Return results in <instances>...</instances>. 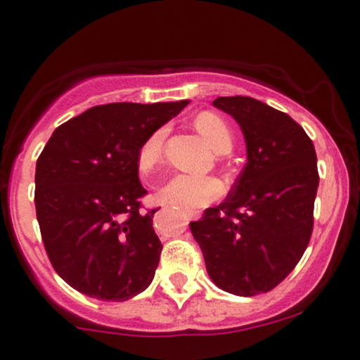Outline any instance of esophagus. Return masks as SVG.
Here are the masks:
<instances>
[{
    "label": "esophagus",
    "instance_id": "1",
    "mask_svg": "<svg viewBox=\"0 0 360 360\" xmlns=\"http://www.w3.org/2000/svg\"><path fill=\"white\" fill-rule=\"evenodd\" d=\"M186 214H188V218H190V219L200 218V212H198V211H186Z\"/></svg>",
    "mask_w": 360,
    "mask_h": 360
}]
</instances>
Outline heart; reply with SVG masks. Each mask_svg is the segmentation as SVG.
<instances>
[{
    "label": "heart",
    "mask_w": 360,
    "mask_h": 360,
    "mask_svg": "<svg viewBox=\"0 0 360 360\" xmlns=\"http://www.w3.org/2000/svg\"><path fill=\"white\" fill-rule=\"evenodd\" d=\"M198 134L209 142L212 149L219 155H225L232 149L233 135L226 121L214 112H200L193 121ZM163 139L165 131L156 130L144 139L137 151V169L142 176H149L162 162ZM223 184L211 176H188L179 174L172 177L165 186L160 190V198L165 204L176 205L183 209H198L211 204L212 200L221 197Z\"/></svg>",
    "instance_id": "b5f03b06"
}]
</instances>
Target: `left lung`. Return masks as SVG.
<instances>
[{"mask_svg": "<svg viewBox=\"0 0 360 360\" xmlns=\"http://www.w3.org/2000/svg\"><path fill=\"white\" fill-rule=\"evenodd\" d=\"M212 105L239 123L248 163L225 202L190 229L211 280L251 297L278 287L308 248L320 179L315 146L288 114L250 96H219Z\"/></svg>", "mask_w": 360, "mask_h": 360, "instance_id": "8db88e82", "label": "left lung"}]
</instances>
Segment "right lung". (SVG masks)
Wrapping results in <instances>:
<instances>
[{
	"label": "right lung",
	"mask_w": 360,
	"mask_h": 360,
	"mask_svg": "<svg viewBox=\"0 0 360 360\" xmlns=\"http://www.w3.org/2000/svg\"><path fill=\"white\" fill-rule=\"evenodd\" d=\"M188 105L107 103L58 127L37 160L34 207L56 273L100 301H128L155 278L162 243L158 211H142L148 195L135 158L144 139Z\"/></svg>",
	"instance_id": "add662e5"
}]
</instances>
